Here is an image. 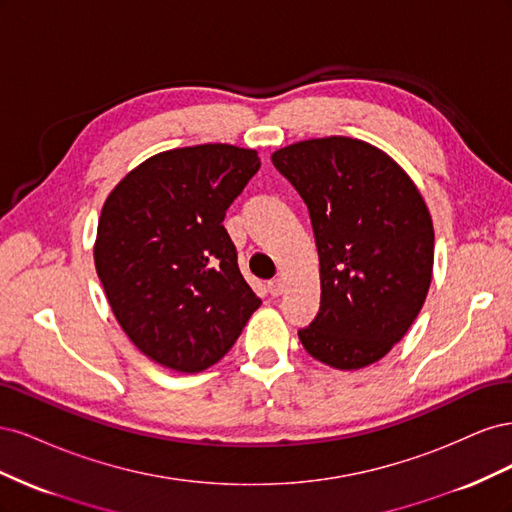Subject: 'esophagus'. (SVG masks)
Listing matches in <instances>:
<instances>
[{"mask_svg": "<svg viewBox=\"0 0 512 512\" xmlns=\"http://www.w3.org/2000/svg\"><path fill=\"white\" fill-rule=\"evenodd\" d=\"M267 288H269V292H271V297H280V294L284 292V282L280 280V277H277V280H271V282L267 284Z\"/></svg>", "mask_w": 512, "mask_h": 512, "instance_id": "esophagus-1", "label": "esophagus"}]
</instances>
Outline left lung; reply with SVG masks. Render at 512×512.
Returning a JSON list of instances; mask_svg holds the SVG:
<instances>
[{"mask_svg":"<svg viewBox=\"0 0 512 512\" xmlns=\"http://www.w3.org/2000/svg\"><path fill=\"white\" fill-rule=\"evenodd\" d=\"M273 166L301 194L320 258V312L303 348L335 369L380 361L425 303L433 224L421 192L393 158L348 136L277 149Z\"/></svg>","mask_w":512,"mask_h":512,"instance_id":"obj_1","label":"left lung"}]
</instances>
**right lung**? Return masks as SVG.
Returning <instances> with one entry per match:
<instances>
[{
  "mask_svg": "<svg viewBox=\"0 0 512 512\" xmlns=\"http://www.w3.org/2000/svg\"><path fill=\"white\" fill-rule=\"evenodd\" d=\"M258 168L254 149H170L106 198L96 271L121 329L162 367L196 374L215 365L260 307L222 224Z\"/></svg>",
  "mask_w": 512,
  "mask_h": 512,
  "instance_id": "right-lung-1",
  "label": "right lung"
}]
</instances>
